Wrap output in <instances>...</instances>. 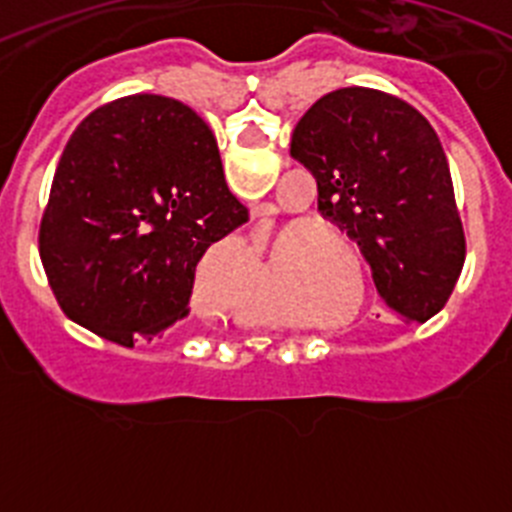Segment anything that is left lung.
<instances>
[{
    "label": "left lung",
    "mask_w": 512,
    "mask_h": 512,
    "mask_svg": "<svg viewBox=\"0 0 512 512\" xmlns=\"http://www.w3.org/2000/svg\"><path fill=\"white\" fill-rule=\"evenodd\" d=\"M289 153L315 176L320 215L359 243L384 305L413 323L441 312L467 243L431 122L392 94L336 89L302 115Z\"/></svg>",
    "instance_id": "left-lung-1"
}]
</instances>
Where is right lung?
I'll use <instances>...</instances> for the list:
<instances>
[{
	"mask_svg": "<svg viewBox=\"0 0 512 512\" xmlns=\"http://www.w3.org/2000/svg\"><path fill=\"white\" fill-rule=\"evenodd\" d=\"M246 220L205 120L133 94L92 112L63 148L40 259L66 318L133 346L187 318L197 261Z\"/></svg>",
	"mask_w": 512,
	"mask_h": 512,
	"instance_id": "add662e5",
	"label": "right lung"
}]
</instances>
